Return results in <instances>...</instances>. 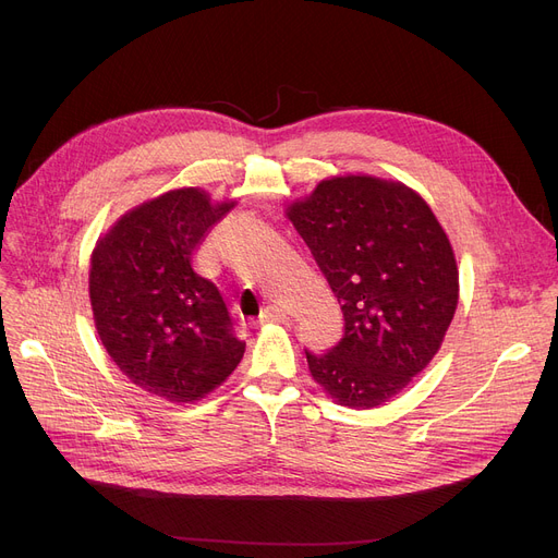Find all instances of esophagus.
<instances>
[{
	"instance_id": "1",
	"label": "esophagus",
	"mask_w": 558,
	"mask_h": 558,
	"mask_svg": "<svg viewBox=\"0 0 558 558\" xmlns=\"http://www.w3.org/2000/svg\"><path fill=\"white\" fill-rule=\"evenodd\" d=\"M287 318H289V314L280 305H269L259 316L262 324H284Z\"/></svg>"
}]
</instances>
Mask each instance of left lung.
Segmentation results:
<instances>
[{"mask_svg": "<svg viewBox=\"0 0 558 558\" xmlns=\"http://www.w3.org/2000/svg\"><path fill=\"white\" fill-rule=\"evenodd\" d=\"M343 312V337L305 350L312 377L339 404L373 409L438 353L459 301L450 240L421 194L373 175H335L289 205Z\"/></svg>", "mask_w": 558, "mask_h": 558, "instance_id": "8db88e82", "label": "left lung"}]
</instances>
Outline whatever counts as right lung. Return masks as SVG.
<instances>
[{"label":"right lung","mask_w":558,"mask_h":558,"mask_svg":"<svg viewBox=\"0 0 558 558\" xmlns=\"http://www.w3.org/2000/svg\"><path fill=\"white\" fill-rule=\"evenodd\" d=\"M232 205L196 187L171 190L126 213L93 253L90 303L104 348L133 385L169 402L201 400L244 357L217 284L192 267Z\"/></svg>","instance_id":"right-lung-1"}]
</instances>
